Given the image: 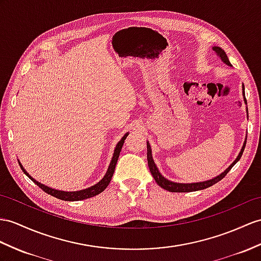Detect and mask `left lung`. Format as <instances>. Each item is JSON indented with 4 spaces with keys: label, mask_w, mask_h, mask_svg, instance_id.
Returning a JSON list of instances; mask_svg holds the SVG:
<instances>
[{
    "label": "left lung",
    "mask_w": 261,
    "mask_h": 261,
    "mask_svg": "<svg viewBox=\"0 0 261 261\" xmlns=\"http://www.w3.org/2000/svg\"><path fill=\"white\" fill-rule=\"evenodd\" d=\"M213 50L214 52L217 54L220 60L225 63V64H227L228 66H231L229 60H228V57L226 55V53L224 52V49H222L221 47L219 46H214L213 47ZM243 93H244V96H245V88L243 86ZM245 99V103L247 104V100H246V97H244ZM245 146H246V143H244L243 145V148H241L239 155L237 156L236 160L233 161V163L230 165L229 167H228L225 171H222V173L218 176H216L215 178L213 179H209V180H206V181H200V182H192V184H181V182H174V181H170L168 180L167 178H165V177L160 173V170H158L157 166L155 165V162L154 160H152V156H151V149H150V145L149 143L147 142V162H148V167H149V170L150 173L152 175V177H154V179L156 180V182L160 185L162 188L168 190V192H171V193H189V192H196V190H201V189H206L208 187H211L213 185H215L216 182H218L219 180H221L224 177L227 175L228 171H229L232 167L233 165L236 164L239 160L241 155H243L244 152V149H245Z\"/></svg>",
    "instance_id": "left-lung-1"
}]
</instances>
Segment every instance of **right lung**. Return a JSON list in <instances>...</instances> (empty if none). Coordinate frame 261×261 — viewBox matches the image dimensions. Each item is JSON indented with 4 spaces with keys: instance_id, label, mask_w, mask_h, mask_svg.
I'll return each instance as SVG.
<instances>
[{
    "instance_id": "obj_1",
    "label": "right lung",
    "mask_w": 261,
    "mask_h": 261,
    "mask_svg": "<svg viewBox=\"0 0 261 261\" xmlns=\"http://www.w3.org/2000/svg\"><path fill=\"white\" fill-rule=\"evenodd\" d=\"M127 135H128V133H126V134L122 137V139H120V141L118 142V144L116 145V148H115V150H114V155H113L112 162H111L110 166H109V169H107L106 174H105L103 178H101V180L98 181L96 185L91 186L90 188L79 190V192H63V190H57V189H54V188H50V187L43 185V184L36 181L33 178V177L30 176L28 171L23 168L22 164L20 162H18V164H20V167L22 168L23 173L27 175L32 181H34L41 189H43L46 194L53 196V197H56V198H59V199L66 200V201H77V200L87 199V198H91V197H94V196L100 194L107 186H109V184L111 182V179L113 177L114 171H115V167H116V164H117V161H118L120 149H122V147H123V144L125 142Z\"/></svg>"
}]
</instances>
